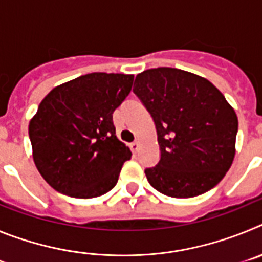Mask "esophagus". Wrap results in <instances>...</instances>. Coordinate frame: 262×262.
<instances>
[{
    "mask_svg": "<svg viewBox=\"0 0 262 262\" xmlns=\"http://www.w3.org/2000/svg\"><path fill=\"white\" fill-rule=\"evenodd\" d=\"M139 147H140V144H139V142H136V140L129 144V148H131V151L133 152H138Z\"/></svg>",
    "mask_w": 262,
    "mask_h": 262,
    "instance_id": "34e87169",
    "label": "esophagus"
}]
</instances>
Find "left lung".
<instances>
[{
	"label": "left lung",
	"mask_w": 262,
	"mask_h": 262,
	"mask_svg": "<svg viewBox=\"0 0 262 262\" xmlns=\"http://www.w3.org/2000/svg\"><path fill=\"white\" fill-rule=\"evenodd\" d=\"M134 93L151 114L159 163L144 170L157 191L191 198L211 190L235 157L237 117L209 80L176 68L139 73Z\"/></svg>",
	"instance_id": "1"
}]
</instances>
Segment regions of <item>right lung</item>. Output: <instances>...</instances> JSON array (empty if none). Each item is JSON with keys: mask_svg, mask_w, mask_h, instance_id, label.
I'll return each instance as SVG.
<instances>
[{"mask_svg": "<svg viewBox=\"0 0 262 262\" xmlns=\"http://www.w3.org/2000/svg\"><path fill=\"white\" fill-rule=\"evenodd\" d=\"M133 75L94 72L52 89L29 124L41 177L72 198H94L117 185L131 151L118 140L113 113L131 92Z\"/></svg>", "mask_w": 262, "mask_h": 262, "instance_id": "add662e5", "label": "right lung"}]
</instances>
